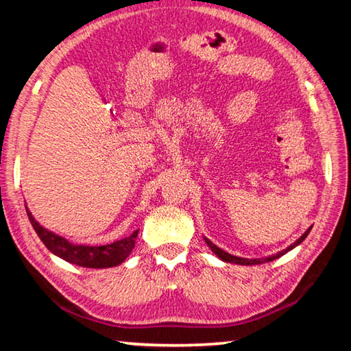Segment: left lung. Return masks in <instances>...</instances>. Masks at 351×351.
Here are the masks:
<instances>
[{"mask_svg":"<svg viewBox=\"0 0 351 351\" xmlns=\"http://www.w3.org/2000/svg\"><path fill=\"white\" fill-rule=\"evenodd\" d=\"M311 228H313V226H311ZM311 228H308L306 232H305L304 235H302L299 240L294 241L293 245L288 246L287 249H283V251H280V252L276 254V255H269V257H266V258H241V257H235V255H230V254H228L226 251H223V249H219L218 246L213 245V243H212L210 240H207V239H204V240H206V243H207V246H209V247L212 249V252L215 254L218 258H221L223 261H228V263H235V265H260V263H265V261H272V260H276V258H278V257H282V255H285L288 251H291V249H294L295 246H299L300 243L306 239V235L310 234Z\"/></svg>","mask_w":351,"mask_h":351,"instance_id":"obj_1","label":"left lung"}]
</instances>
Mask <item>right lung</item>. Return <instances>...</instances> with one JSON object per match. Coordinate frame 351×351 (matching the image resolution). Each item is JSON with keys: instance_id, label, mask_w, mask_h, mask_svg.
Wrapping results in <instances>:
<instances>
[{"instance_id": "add662e5", "label": "right lung", "mask_w": 351, "mask_h": 351, "mask_svg": "<svg viewBox=\"0 0 351 351\" xmlns=\"http://www.w3.org/2000/svg\"><path fill=\"white\" fill-rule=\"evenodd\" d=\"M29 221L34 226L35 232L40 237V240L45 243V246L49 249L52 254H56L57 257L69 261V263L83 266V268H111V266L121 265L125 260L130 252L133 251L136 237H138L139 230L127 237V239L117 240L111 245L104 246H85V245H73L68 240H64L63 237H58L54 232L45 229L43 226H40L32 213L29 212L26 207Z\"/></svg>"}]
</instances>
